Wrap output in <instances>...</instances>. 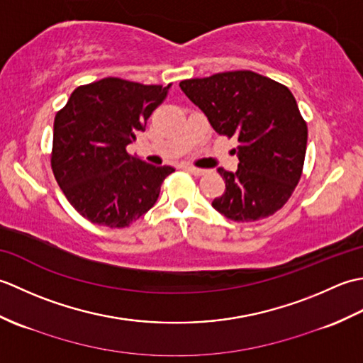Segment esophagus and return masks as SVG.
Instances as JSON below:
<instances>
[{"label":"esophagus","mask_w":363,"mask_h":363,"mask_svg":"<svg viewBox=\"0 0 363 363\" xmlns=\"http://www.w3.org/2000/svg\"><path fill=\"white\" fill-rule=\"evenodd\" d=\"M186 169L187 172L190 173V174H194V176H203L206 172L204 169H201V168H196V167H191V165H187L186 167Z\"/></svg>","instance_id":"obj_1"}]
</instances>
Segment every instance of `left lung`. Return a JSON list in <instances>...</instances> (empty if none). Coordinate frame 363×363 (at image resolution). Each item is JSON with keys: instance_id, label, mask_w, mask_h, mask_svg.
Masks as SVG:
<instances>
[{"instance_id": "8db88e82", "label": "left lung", "mask_w": 363, "mask_h": 363, "mask_svg": "<svg viewBox=\"0 0 363 363\" xmlns=\"http://www.w3.org/2000/svg\"><path fill=\"white\" fill-rule=\"evenodd\" d=\"M179 87L215 133L240 143L237 172L218 168L226 190L213 199L215 209L237 223L282 209L303 174L307 146V123L291 91L250 70L186 79Z\"/></svg>"}]
</instances>
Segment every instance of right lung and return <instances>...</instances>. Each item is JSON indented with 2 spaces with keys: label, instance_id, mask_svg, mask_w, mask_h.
Instances as JSON below:
<instances>
[{
  "label": "right lung",
  "instance_id": "obj_1",
  "mask_svg": "<svg viewBox=\"0 0 363 363\" xmlns=\"http://www.w3.org/2000/svg\"><path fill=\"white\" fill-rule=\"evenodd\" d=\"M169 87L104 78L74 89L56 113L51 168L84 218L121 229L156 204L162 182L174 168L146 164L126 146L145 129Z\"/></svg>",
  "mask_w": 363,
  "mask_h": 363
}]
</instances>
